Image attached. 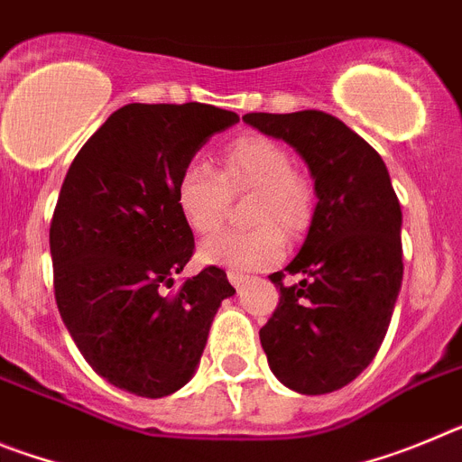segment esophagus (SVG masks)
<instances>
[{"label":"esophagus","instance_id":"esophagus-1","mask_svg":"<svg viewBox=\"0 0 462 462\" xmlns=\"http://www.w3.org/2000/svg\"><path fill=\"white\" fill-rule=\"evenodd\" d=\"M226 277H228V282L234 284V287H243L245 282L250 280V275H245V273H238V271H228Z\"/></svg>","mask_w":462,"mask_h":462}]
</instances>
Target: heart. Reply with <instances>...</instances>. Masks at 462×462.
<instances>
[{
    "label": "heart",
    "instance_id": "heart-1",
    "mask_svg": "<svg viewBox=\"0 0 462 462\" xmlns=\"http://www.w3.org/2000/svg\"><path fill=\"white\" fill-rule=\"evenodd\" d=\"M222 171L194 159L175 180V203L194 234H212L224 222L231 194L254 191L250 231H224L201 245L206 263L231 271H263L284 254V234L296 238L312 222V185L293 169L282 143L259 134L231 141L219 157ZM277 226L281 227L276 228Z\"/></svg>",
    "mask_w": 462,
    "mask_h": 462
}]
</instances>
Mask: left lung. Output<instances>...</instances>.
<instances>
[{"label": "left lung", "mask_w": 462, "mask_h": 462, "mask_svg": "<svg viewBox=\"0 0 462 462\" xmlns=\"http://www.w3.org/2000/svg\"><path fill=\"white\" fill-rule=\"evenodd\" d=\"M308 162L317 208L289 263L271 275L280 303L259 330L273 374L305 395L337 391L368 368L389 330L402 282L398 196L377 150L324 110L247 113Z\"/></svg>", "instance_id": "8db88e82"}]
</instances>
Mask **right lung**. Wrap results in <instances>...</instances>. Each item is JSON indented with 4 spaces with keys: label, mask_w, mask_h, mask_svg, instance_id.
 <instances>
[{
    "label": "right lung",
    "mask_w": 462,
    "mask_h": 462,
    "mask_svg": "<svg viewBox=\"0 0 462 462\" xmlns=\"http://www.w3.org/2000/svg\"><path fill=\"white\" fill-rule=\"evenodd\" d=\"M236 122L196 101L122 106L69 166L51 222L57 310L85 361L117 389L143 398L182 389L236 293L217 266L166 291L194 254L178 173Z\"/></svg>",
    "instance_id": "1"
}]
</instances>
